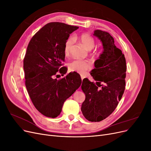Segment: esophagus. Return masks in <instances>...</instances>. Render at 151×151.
I'll return each instance as SVG.
<instances>
[{
    "instance_id": "34e87169",
    "label": "esophagus",
    "mask_w": 151,
    "mask_h": 151,
    "mask_svg": "<svg viewBox=\"0 0 151 151\" xmlns=\"http://www.w3.org/2000/svg\"><path fill=\"white\" fill-rule=\"evenodd\" d=\"M81 79H82V80H83V79H84V77H84V75H81Z\"/></svg>"
}]
</instances>
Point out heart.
<instances>
[{
    "label": "heart",
    "mask_w": 151,
    "mask_h": 151,
    "mask_svg": "<svg viewBox=\"0 0 151 151\" xmlns=\"http://www.w3.org/2000/svg\"><path fill=\"white\" fill-rule=\"evenodd\" d=\"M79 40L80 42L83 44L84 46L89 50L93 49L95 45V40L92 36L89 33H83L79 36ZM74 40L72 36L68 37L64 43V53L66 56L68 55L70 53V50L74 44ZM68 69L72 72H76L79 74H84L86 71L91 67V64L89 61L83 60H72L68 64Z\"/></svg>",
    "instance_id": "1"
}]
</instances>
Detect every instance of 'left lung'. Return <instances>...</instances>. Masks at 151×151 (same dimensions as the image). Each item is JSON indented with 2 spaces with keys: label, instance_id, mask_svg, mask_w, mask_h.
Masks as SVG:
<instances>
[{
  "label": "left lung",
  "instance_id": "obj_1",
  "mask_svg": "<svg viewBox=\"0 0 151 151\" xmlns=\"http://www.w3.org/2000/svg\"><path fill=\"white\" fill-rule=\"evenodd\" d=\"M94 36L101 41L104 50L94 62L91 75L96 83L84 79L81 85L86 99L81 111L90 122H100L113 112L125 88L126 60L124 54L114 44L106 31L96 30Z\"/></svg>",
  "mask_w": 151,
  "mask_h": 151
}]
</instances>
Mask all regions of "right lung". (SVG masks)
Here are the masks:
<instances>
[{"label": "right lung", "mask_w": 151, "mask_h": 151, "mask_svg": "<svg viewBox=\"0 0 151 151\" xmlns=\"http://www.w3.org/2000/svg\"><path fill=\"white\" fill-rule=\"evenodd\" d=\"M78 28L62 22H50L32 37L27 47L23 61L25 85L35 108L47 117L60 115L63 103L81 85L77 72L54 79L59 76L58 70L62 76L67 73V67H63L64 43Z\"/></svg>", "instance_id": "add662e5"}]
</instances>
